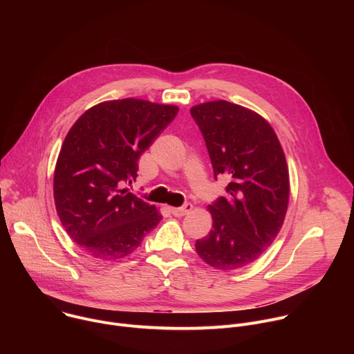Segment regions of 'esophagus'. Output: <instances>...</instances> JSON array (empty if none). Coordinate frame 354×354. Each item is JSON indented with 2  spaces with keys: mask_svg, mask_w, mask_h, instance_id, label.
Here are the masks:
<instances>
[{
  "mask_svg": "<svg viewBox=\"0 0 354 354\" xmlns=\"http://www.w3.org/2000/svg\"><path fill=\"white\" fill-rule=\"evenodd\" d=\"M192 205L190 203H186L185 206H182V207H171L169 210H171V213L175 216V217H183V216H186L190 210H192Z\"/></svg>",
  "mask_w": 354,
  "mask_h": 354,
  "instance_id": "34e87169",
  "label": "esophagus"
}]
</instances>
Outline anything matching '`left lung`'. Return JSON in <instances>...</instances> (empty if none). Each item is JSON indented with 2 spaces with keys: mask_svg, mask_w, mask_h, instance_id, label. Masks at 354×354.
Instances as JSON below:
<instances>
[{
  "mask_svg": "<svg viewBox=\"0 0 354 354\" xmlns=\"http://www.w3.org/2000/svg\"><path fill=\"white\" fill-rule=\"evenodd\" d=\"M205 137L214 178L230 179L227 197L209 212L213 228L196 241L197 255L218 270H238L262 257L281 230L290 179L281 144L257 112L227 100L190 109Z\"/></svg>",
  "mask_w": 354,
  "mask_h": 354,
  "instance_id": "left-lung-1",
  "label": "left lung"
}]
</instances>
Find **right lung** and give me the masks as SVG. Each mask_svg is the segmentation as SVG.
Here are the masks:
<instances>
[{
    "mask_svg": "<svg viewBox=\"0 0 354 354\" xmlns=\"http://www.w3.org/2000/svg\"><path fill=\"white\" fill-rule=\"evenodd\" d=\"M179 108L126 97L100 102L73 124L55 169V203L70 238L88 255H130L162 216L123 189L137 178L138 158Z\"/></svg>",
    "mask_w": 354,
    "mask_h": 354,
    "instance_id": "right-lung-1",
    "label": "right lung"
}]
</instances>
